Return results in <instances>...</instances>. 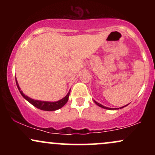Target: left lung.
I'll list each match as a JSON object with an SVG mask.
<instances>
[{"label":"left lung","mask_w":155,"mask_h":155,"mask_svg":"<svg viewBox=\"0 0 155 155\" xmlns=\"http://www.w3.org/2000/svg\"><path fill=\"white\" fill-rule=\"evenodd\" d=\"M94 102L97 105V106H100V107H101V108H106V109H114V108H108V107H106V106H103V105H101V104H99V103H97V102H96L95 101H94ZM126 106H127V105H126ZM124 106H123V107H122V108H124Z\"/></svg>","instance_id":"8db88e82"}]
</instances>
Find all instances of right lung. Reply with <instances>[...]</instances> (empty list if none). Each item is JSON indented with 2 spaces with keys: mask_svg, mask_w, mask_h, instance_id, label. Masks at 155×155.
I'll return each instance as SVG.
<instances>
[{
  "mask_svg": "<svg viewBox=\"0 0 155 155\" xmlns=\"http://www.w3.org/2000/svg\"><path fill=\"white\" fill-rule=\"evenodd\" d=\"M16 84H17V88H18L19 92L21 93V95H22V97H24L25 99H26L30 104L35 106V107L39 108L41 110H43V111H55V110H58L59 108H62L63 106L68 102V100L69 95H70V91H69L68 93L67 94V95L65 96V97H63L61 100L56 101V102H47V101H36L33 100V99L31 98V97H28V96H26L25 94H23L22 91H21L20 88H19L18 83H17V79H16Z\"/></svg>",
  "mask_w": 155,
  "mask_h": 155,
  "instance_id": "add662e5",
  "label": "right lung"
}]
</instances>
